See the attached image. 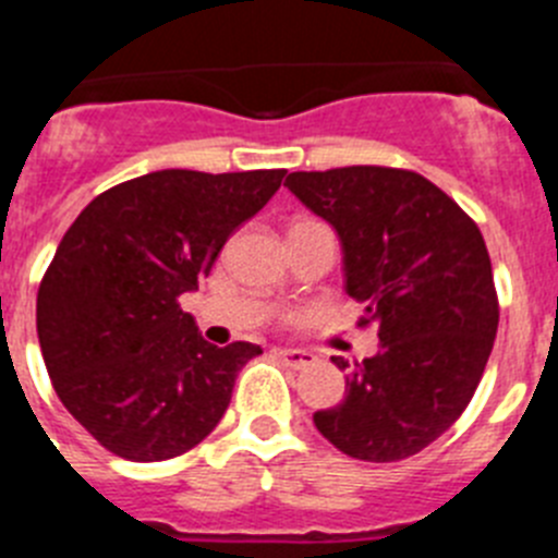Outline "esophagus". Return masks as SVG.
<instances>
[{"label": "esophagus", "instance_id": "obj_1", "mask_svg": "<svg viewBox=\"0 0 558 558\" xmlns=\"http://www.w3.org/2000/svg\"><path fill=\"white\" fill-rule=\"evenodd\" d=\"M276 357L290 368H307L315 363V354L304 352V349H276Z\"/></svg>", "mask_w": 558, "mask_h": 558}]
</instances>
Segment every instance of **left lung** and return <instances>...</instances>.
I'll return each instance as SVG.
<instances>
[{"instance_id": "left-lung-1", "label": "left lung", "mask_w": 558, "mask_h": 558, "mask_svg": "<svg viewBox=\"0 0 558 558\" xmlns=\"http://www.w3.org/2000/svg\"><path fill=\"white\" fill-rule=\"evenodd\" d=\"M284 186L338 231L360 327L374 324L379 338L343 402L313 413L315 427L360 461L416 456L470 405L495 347L500 307L481 229L413 170L290 172Z\"/></svg>"}]
</instances>
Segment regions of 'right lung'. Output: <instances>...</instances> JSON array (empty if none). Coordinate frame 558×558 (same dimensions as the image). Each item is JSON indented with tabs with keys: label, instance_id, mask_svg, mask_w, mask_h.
I'll return each mask as SVG.
<instances>
[{
	"label": "right lung",
	"instance_id": "add662e5",
	"mask_svg": "<svg viewBox=\"0 0 558 558\" xmlns=\"http://www.w3.org/2000/svg\"><path fill=\"white\" fill-rule=\"evenodd\" d=\"M284 172H147L69 226L38 288V343L63 408L108 452L167 461L218 427L236 374L263 349L211 347L179 299Z\"/></svg>",
	"mask_w": 558,
	"mask_h": 558
}]
</instances>
